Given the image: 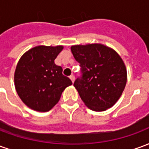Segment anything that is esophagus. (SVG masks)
I'll use <instances>...</instances> for the list:
<instances>
[{
  "label": "esophagus",
  "instance_id": "1",
  "mask_svg": "<svg viewBox=\"0 0 149 149\" xmlns=\"http://www.w3.org/2000/svg\"><path fill=\"white\" fill-rule=\"evenodd\" d=\"M69 78H70V80L72 81V82L73 83V82H74V81H75V77H74V76H73V75H71V76L69 77Z\"/></svg>",
  "mask_w": 149,
  "mask_h": 149
}]
</instances>
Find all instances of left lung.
Wrapping results in <instances>:
<instances>
[{"label":"left lung","mask_w":149,"mask_h":149,"mask_svg":"<svg viewBox=\"0 0 149 149\" xmlns=\"http://www.w3.org/2000/svg\"><path fill=\"white\" fill-rule=\"evenodd\" d=\"M71 51L81 72L73 85L85 105L96 112L113 106L127 82V71L121 57L100 44L73 45Z\"/></svg>","instance_id":"8db88e82"}]
</instances>
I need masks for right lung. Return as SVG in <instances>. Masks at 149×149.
<instances>
[{
  "mask_svg": "<svg viewBox=\"0 0 149 149\" xmlns=\"http://www.w3.org/2000/svg\"><path fill=\"white\" fill-rule=\"evenodd\" d=\"M63 46H37L24 53L14 74L15 88L21 100L38 112H48L57 103L71 80L62 74L54 61Z\"/></svg>",
  "mask_w": 149,
  "mask_h": 149,
  "instance_id": "add662e5",
  "label": "right lung"
}]
</instances>
